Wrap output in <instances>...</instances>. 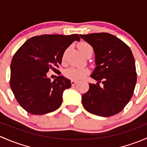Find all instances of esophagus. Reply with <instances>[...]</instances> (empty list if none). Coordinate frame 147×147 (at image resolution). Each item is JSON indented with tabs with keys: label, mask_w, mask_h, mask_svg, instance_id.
Instances as JSON below:
<instances>
[{
	"label": "esophagus",
	"mask_w": 147,
	"mask_h": 147,
	"mask_svg": "<svg viewBox=\"0 0 147 147\" xmlns=\"http://www.w3.org/2000/svg\"><path fill=\"white\" fill-rule=\"evenodd\" d=\"M77 83H78V82H77V81H75V80H71V84H72V86L75 85V84H76Z\"/></svg>",
	"instance_id": "1"
}]
</instances>
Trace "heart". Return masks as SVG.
Masks as SVG:
<instances>
[{
  "instance_id": "1",
  "label": "heart",
  "mask_w": 147,
  "mask_h": 147,
  "mask_svg": "<svg viewBox=\"0 0 147 147\" xmlns=\"http://www.w3.org/2000/svg\"><path fill=\"white\" fill-rule=\"evenodd\" d=\"M78 47H79L80 50L82 54H84L87 50H90V49H92V47L90 44L85 42H80ZM88 73L89 69L87 68L72 66L65 69L64 75L66 78L72 80H79L84 78Z\"/></svg>"
}]
</instances>
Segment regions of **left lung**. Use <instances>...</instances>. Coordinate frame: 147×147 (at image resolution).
<instances>
[{"label": "left lung", "mask_w": 147, "mask_h": 147, "mask_svg": "<svg viewBox=\"0 0 147 147\" xmlns=\"http://www.w3.org/2000/svg\"><path fill=\"white\" fill-rule=\"evenodd\" d=\"M94 50L96 67L92 78L97 84L82 96V105L90 113L111 117L121 112L134 93L137 82L135 61L131 49L122 40L107 32L80 35ZM102 82L101 88L99 83Z\"/></svg>", "instance_id": "8db88e82"}]
</instances>
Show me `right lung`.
Here are the masks:
<instances>
[{
    "label": "right lung",
    "mask_w": 147,
    "mask_h": 147,
    "mask_svg": "<svg viewBox=\"0 0 147 147\" xmlns=\"http://www.w3.org/2000/svg\"><path fill=\"white\" fill-rule=\"evenodd\" d=\"M75 40H80L78 34L35 36L15 53L10 65V87L28 112L45 115L62 105L63 92L71 87L70 80L61 75L51 81L47 72L57 70L65 50Z\"/></svg>",
    "instance_id": "1"
}]
</instances>
